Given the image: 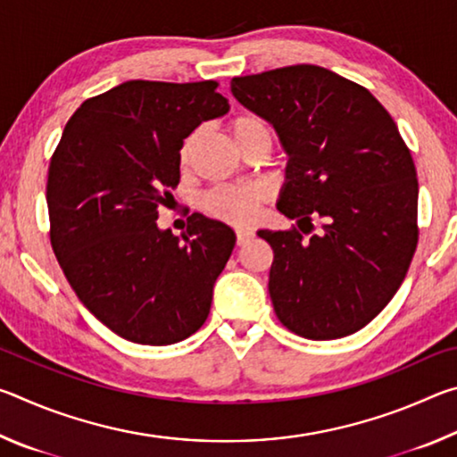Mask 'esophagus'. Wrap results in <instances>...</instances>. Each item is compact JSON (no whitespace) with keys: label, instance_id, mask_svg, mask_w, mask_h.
Returning a JSON list of instances; mask_svg holds the SVG:
<instances>
[{"label":"esophagus","instance_id":"obj_1","mask_svg":"<svg viewBox=\"0 0 457 457\" xmlns=\"http://www.w3.org/2000/svg\"><path fill=\"white\" fill-rule=\"evenodd\" d=\"M253 229H237L236 231V237H237V245H245L247 242H252L253 239Z\"/></svg>","mask_w":457,"mask_h":457}]
</instances>
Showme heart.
<instances>
[{"label": "heart", "mask_w": 457, "mask_h": 457, "mask_svg": "<svg viewBox=\"0 0 457 457\" xmlns=\"http://www.w3.org/2000/svg\"><path fill=\"white\" fill-rule=\"evenodd\" d=\"M231 135H234L239 149L252 141H266L272 146L274 133L268 122L258 114H239L231 122ZM199 138V130L191 133L181 145L179 159L183 165L189 163L193 149H195ZM268 199V189L264 185H218L205 191L199 199L201 210L210 218H215L234 226H245L256 220L260 205Z\"/></svg>", "instance_id": "obj_1"}]
</instances>
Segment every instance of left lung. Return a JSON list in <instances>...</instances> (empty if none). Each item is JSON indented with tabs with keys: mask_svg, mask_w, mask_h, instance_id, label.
I'll return each instance as SVG.
<instances>
[{
	"mask_svg": "<svg viewBox=\"0 0 457 457\" xmlns=\"http://www.w3.org/2000/svg\"><path fill=\"white\" fill-rule=\"evenodd\" d=\"M231 95L276 129L288 154L278 210L308 230L260 229L272 245L270 298L312 340L361 330L389 304L417 247V173L385 106L312 64L231 79ZM325 221L319 237L312 218Z\"/></svg>",
	"mask_w": 457,
	"mask_h": 457,
	"instance_id": "1",
	"label": "left lung"
}]
</instances>
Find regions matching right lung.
<instances>
[{"instance_id": "right-lung-1", "label": "right lung", "mask_w": 457, "mask_h": 457, "mask_svg": "<svg viewBox=\"0 0 457 457\" xmlns=\"http://www.w3.org/2000/svg\"><path fill=\"white\" fill-rule=\"evenodd\" d=\"M215 88L122 82L84 100L52 154V250L82 304L130 343L163 346L197 332L236 245L234 229L201 213L181 237L157 228L179 183L183 138L229 111Z\"/></svg>"}]
</instances>
